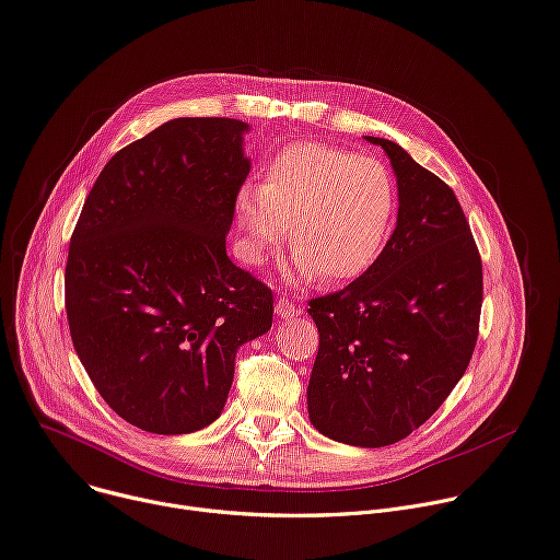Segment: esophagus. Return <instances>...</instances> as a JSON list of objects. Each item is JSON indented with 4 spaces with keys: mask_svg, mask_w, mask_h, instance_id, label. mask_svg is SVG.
Wrapping results in <instances>:
<instances>
[{
    "mask_svg": "<svg viewBox=\"0 0 560 560\" xmlns=\"http://www.w3.org/2000/svg\"><path fill=\"white\" fill-rule=\"evenodd\" d=\"M276 312H278V318L291 320V318H298V316H300V306H295V304L289 302L287 298H278V300H276Z\"/></svg>",
    "mask_w": 560,
    "mask_h": 560,
    "instance_id": "1",
    "label": "esophagus"
}]
</instances>
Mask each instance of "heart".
Listing matches in <instances>:
<instances>
[{"label":"heart","mask_w":560,"mask_h":560,"mask_svg":"<svg viewBox=\"0 0 560 560\" xmlns=\"http://www.w3.org/2000/svg\"><path fill=\"white\" fill-rule=\"evenodd\" d=\"M235 224L246 262L260 265L287 237L295 248L291 276L349 282L376 265L394 231L398 186L374 160L318 142L282 147L262 184L235 196Z\"/></svg>","instance_id":"heart-1"}]
</instances>
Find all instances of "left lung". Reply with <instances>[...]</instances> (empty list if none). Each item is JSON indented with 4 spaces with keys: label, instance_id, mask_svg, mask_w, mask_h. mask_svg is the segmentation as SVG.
I'll use <instances>...</instances> for the list:
<instances>
[{
    "label": "left lung",
    "instance_id": "left-lung-1",
    "mask_svg": "<svg viewBox=\"0 0 560 560\" xmlns=\"http://www.w3.org/2000/svg\"><path fill=\"white\" fill-rule=\"evenodd\" d=\"M385 149L398 220L364 276L308 302L320 347L308 378L312 424L331 441L385 447L431 418L471 360L482 306V262L450 186L402 147Z\"/></svg>",
    "mask_w": 560,
    "mask_h": 560
}]
</instances>
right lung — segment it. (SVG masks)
I'll list each match as a JSON object with an SVG mask.
<instances>
[{
  "label": "right lung",
  "mask_w": 560,
  "mask_h": 560,
  "mask_svg": "<svg viewBox=\"0 0 560 560\" xmlns=\"http://www.w3.org/2000/svg\"><path fill=\"white\" fill-rule=\"evenodd\" d=\"M248 124L177 117L117 151L75 224L65 273L73 347L104 402L162 436L224 409L237 349L273 293L226 256Z\"/></svg>",
  "instance_id": "right-lung-1"
}]
</instances>
